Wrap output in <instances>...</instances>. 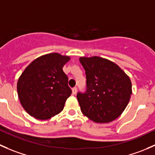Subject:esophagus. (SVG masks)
I'll return each instance as SVG.
<instances>
[{"instance_id":"obj_1","label":"esophagus","mask_w":155,"mask_h":155,"mask_svg":"<svg viewBox=\"0 0 155 155\" xmlns=\"http://www.w3.org/2000/svg\"><path fill=\"white\" fill-rule=\"evenodd\" d=\"M76 92H77V87H74V88H72V94H73V95H75Z\"/></svg>"}]
</instances>
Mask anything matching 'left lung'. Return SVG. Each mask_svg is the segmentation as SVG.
<instances>
[{
	"instance_id": "obj_1",
	"label": "left lung",
	"mask_w": 155,
	"mask_h": 155,
	"mask_svg": "<svg viewBox=\"0 0 155 155\" xmlns=\"http://www.w3.org/2000/svg\"><path fill=\"white\" fill-rule=\"evenodd\" d=\"M87 91L77 95L84 116L96 123H108L125 110L132 94L130 78L117 64L100 57H81Z\"/></svg>"
}]
</instances>
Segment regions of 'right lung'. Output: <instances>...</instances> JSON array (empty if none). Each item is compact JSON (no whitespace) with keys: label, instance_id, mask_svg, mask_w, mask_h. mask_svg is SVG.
<instances>
[{"label":"right lung","instance_id":"1","mask_svg":"<svg viewBox=\"0 0 155 155\" xmlns=\"http://www.w3.org/2000/svg\"><path fill=\"white\" fill-rule=\"evenodd\" d=\"M68 56L51 53L38 57L22 72L17 83L18 96L26 112L46 120L61 112L71 89L63 68Z\"/></svg>","mask_w":155,"mask_h":155}]
</instances>
